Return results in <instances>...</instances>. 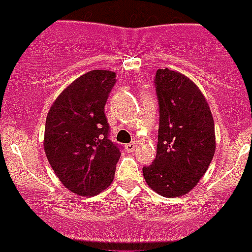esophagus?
Segmentation results:
<instances>
[{
    "mask_svg": "<svg viewBox=\"0 0 252 252\" xmlns=\"http://www.w3.org/2000/svg\"><path fill=\"white\" fill-rule=\"evenodd\" d=\"M125 147H126L127 152H133L136 150V142H130V144H127Z\"/></svg>",
    "mask_w": 252,
    "mask_h": 252,
    "instance_id": "34e87169",
    "label": "esophagus"
}]
</instances>
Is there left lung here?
<instances>
[{
  "label": "left lung",
  "instance_id": "obj_1",
  "mask_svg": "<svg viewBox=\"0 0 252 252\" xmlns=\"http://www.w3.org/2000/svg\"><path fill=\"white\" fill-rule=\"evenodd\" d=\"M160 106L156 158L142 168L146 184L165 197L190 192L215 155V124L201 90L188 76L158 68L155 78Z\"/></svg>",
  "mask_w": 252,
  "mask_h": 252
}]
</instances>
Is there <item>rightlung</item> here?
<instances>
[{"label":"right lung","instance_id":"1","mask_svg":"<svg viewBox=\"0 0 252 252\" xmlns=\"http://www.w3.org/2000/svg\"><path fill=\"white\" fill-rule=\"evenodd\" d=\"M116 73L92 70L57 96L47 114L43 149L51 167L71 192L94 196L114 181L119 147L108 140L106 101Z\"/></svg>","mask_w":252,"mask_h":252}]
</instances>
